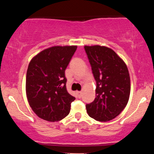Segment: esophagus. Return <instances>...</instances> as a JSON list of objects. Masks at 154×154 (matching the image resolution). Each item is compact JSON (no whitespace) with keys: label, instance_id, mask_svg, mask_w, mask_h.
I'll return each instance as SVG.
<instances>
[{"label":"esophagus","instance_id":"obj_1","mask_svg":"<svg viewBox=\"0 0 154 154\" xmlns=\"http://www.w3.org/2000/svg\"><path fill=\"white\" fill-rule=\"evenodd\" d=\"M77 96H78L79 98L82 97V91H77Z\"/></svg>","mask_w":154,"mask_h":154}]
</instances>
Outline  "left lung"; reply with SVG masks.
<instances>
[{"label": "left lung", "instance_id": "8db88e82", "mask_svg": "<svg viewBox=\"0 0 154 154\" xmlns=\"http://www.w3.org/2000/svg\"><path fill=\"white\" fill-rule=\"evenodd\" d=\"M96 81L94 101L86 105L87 113L100 122L120 115L128 103L130 77L124 60L112 49L104 46H85Z\"/></svg>", "mask_w": 154, "mask_h": 154}]
</instances>
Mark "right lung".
<instances>
[{"mask_svg":"<svg viewBox=\"0 0 154 154\" xmlns=\"http://www.w3.org/2000/svg\"><path fill=\"white\" fill-rule=\"evenodd\" d=\"M77 46H54L34 56L26 76L27 101L38 118L58 122L70 111L75 98L67 91L65 70Z\"/></svg>","mask_w":154,"mask_h":154,"instance_id":"right-lung-1","label":"right lung"}]
</instances>
